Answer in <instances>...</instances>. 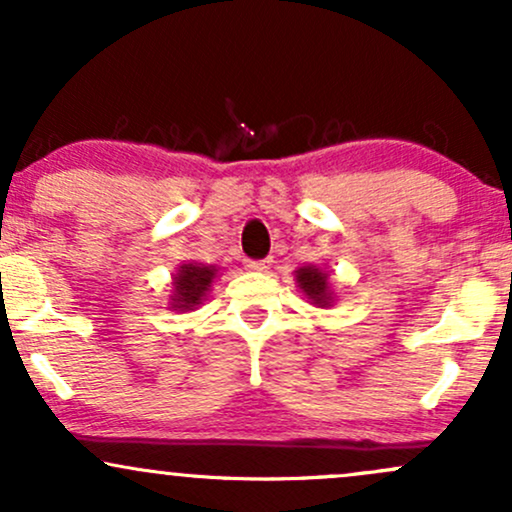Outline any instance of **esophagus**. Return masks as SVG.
Listing matches in <instances>:
<instances>
[{
  "mask_svg": "<svg viewBox=\"0 0 512 512\" xmlns=\"http://www.w3.org/2000/svg\"><path fill=\"white\" fill-rule=\"evenodd\" d=\"M245 267L252 269V272H267L269 260H245Z\"/></svg>",
  "mask_w": 512,
  "mask_h": 512,
  "instance_id": "obj_1",
  "label": "esophagus"
}]
</instances>
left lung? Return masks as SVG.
Returning <instances> with one entry per match:
<instances>
[{"label": "left lung", "mask_w": 512, "mask_h": 512, "mask_svg": "<svg viewBox=\"0 0 512 512\" xmlns=\"http://www.w3.org/2000/svg\"><path fill=\"white\" fill-rule=\"evenodd\" d=\"M296 284L298 289L305 293L310 303L317 305V308H327L334 301V291L330 289V281H327V274L322 272L320 267H308L296 269Z\"/></svg>", "instance_id": "8db88e82"}]
</instances>
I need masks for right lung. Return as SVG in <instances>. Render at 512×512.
Returning a JSON list of instances; mask_svg holds the SVG:
<instances>
[{
    "instance_id": "add662e5",
    "label": "right lung",
    "mask_w": 512,
    "mask_h": 512,
    "mask_svg": "<svg viewBox=\"0 0 512 512\" xmlns=\"http://www.w3.org/2000/svg\"><path fill=\"white\" fill-rule=\"evenodd\" d=\"M219 269L214 264L187 262L180 264L178 274H173V296H170V308L173 310H195L207 296L211 281L216 279Z\"/></svg>"
}]
</instances>
